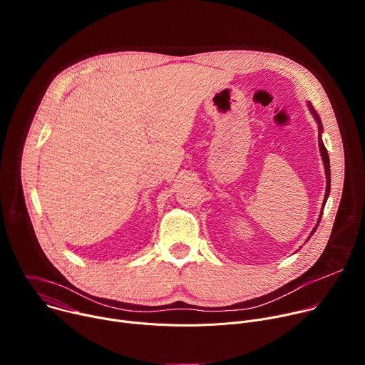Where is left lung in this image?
Wrapping results in <instances>:
<instances>
[{
    "label": "left lung",
    "mask_w": 365,
    "mask_h": 365,
    "mask_svg": "<svg viewBox=\"0 0 365 365\" xmlns=\"http://www.w3.org/2000/svg\"><path fill=\"white\" fill-rule=\"evenodd\" d=\"M309 107H310V113L315 115V118H317V121H318V127H319V138H318V143H319V150H321V155H322L324 166H325V173H327V193H325V200H324V206H322V212H324V207H325L327 199H328V196H329V190H331V168H329V155H328V151H327V148H325V145H324V141H322V138H321V133H322V123H321V118H319V115L315 113V110L312 108L310 103H309ZM322 212H321V215H319V221H318L317 227L314 228V231H312V234H310V235H314V234H315V231H317V228H318V225H319V222H321Z\"/></svg>",
    "instance_id": "8db88e82"
}]
</instances>
